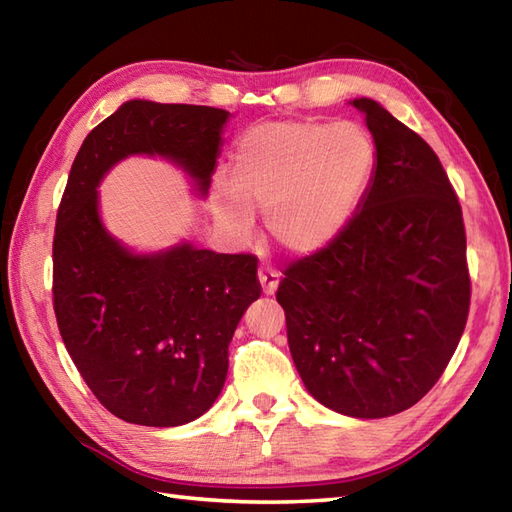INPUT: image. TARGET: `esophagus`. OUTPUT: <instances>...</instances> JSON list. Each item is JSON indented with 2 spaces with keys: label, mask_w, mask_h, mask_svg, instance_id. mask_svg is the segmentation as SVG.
<instances>
[{
  "label": "esophagus",
  "mask_w": 512,
  "mask_h": 512,
  "mask_svg": "<svg viewBox=\"0 0 512 512\" xmlns=\"http://www.w3.org/2000/svg\"><path fill=\"white\" fill-rule=\"evenodd\" d=\"M257 277H259L261 288H264V294H275V292H277L279 277H281L277 268H272V266H259Z\"/></svg>",
  "instance_id": "obj_1"
}]
</instances>
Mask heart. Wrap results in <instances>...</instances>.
<instances>
[{
  "instance_id": "obj_1",
  "label": "heart",
  "mask_w": 512,
  "mask_h": 512,
  "mask_svg": "<svg viewBox=\"0 0 512 512\" xmlns=\"http://www.w3.org/2000/svg\"><path fill=\"white\" fill-rule=\"evenodd\" d=\"M377 148L358 124L285 120L248 128L237 141L233 185L218 176L211 207L235 237L253 233L255 213L292 255L323 251L347 227L371 183Z\"/></svg>"
}]
</instances>
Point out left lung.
I'll return each mask as SVG.
<instances>
[{
	"label": "left lung",
	"instance_id": "obj_1",
	"mask_svg": "<svg viewBox=\"0 0 512 512\" xmlns=\"http://www.w3.org/2000/svg\"><path fill=\"white\" fill-rule=\"evenodd\" d=\"M377 148L373 183L344 231L283 272L277 301L305 388L358 419L412 408L467 325V233L427 141L375 100H353Z\"/></svg>",
	"mask_w": 512,
	"mask_h": 512
}]
</instances>
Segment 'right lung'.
<instances>
[{"label":"right lung","instance_id":"add662e5","mask_svg":"<svg viewBox=\"0 0 512 512\" xmlns=\"http://www.w3.org/2000/svg\"><path fill=\"white\" fill-rule=\"evenodd\" d=\"M229 113L133 100L82 141L58 205L52 301L58 331L102 406L126 423L174 427L218 399L229 342L261 294L257 257L183 244L139 257L104 231L100 178L128 154H161L207 192Z\"/></svg>","mask_w":512,"mask_h":512}]
</instances>
